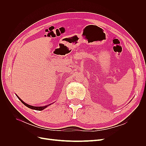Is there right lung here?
Returning a JSON list of instances; mask_svg holds the SVG:
<instances>
[{"instance_id":"right-lung-1","label":"right lung","mask_w":146,"mask_h":146,"mask_svg":"<svg viewBox=\"0 0 146 146\" xmlns=\"http://www.w3.org/2000/svg\"><path fill=\"white\" fill-rule=\"evenodd\" d=\"M16 96L17 97V98H18V99L21 100V102L22 103H23L24 105H25L26 107H27L28 108H30V109H33V110H38V111H41V110H43L44 109H45L46 108H47L48 106H49V105H50L51 104H54V102H53V103H52V104H48V105H45V106H42V107H35V106H32V105H29V104H26V103H25L22 100L21 98H19V96H17V94H16Z\"/></svg>"}]
</instances>
